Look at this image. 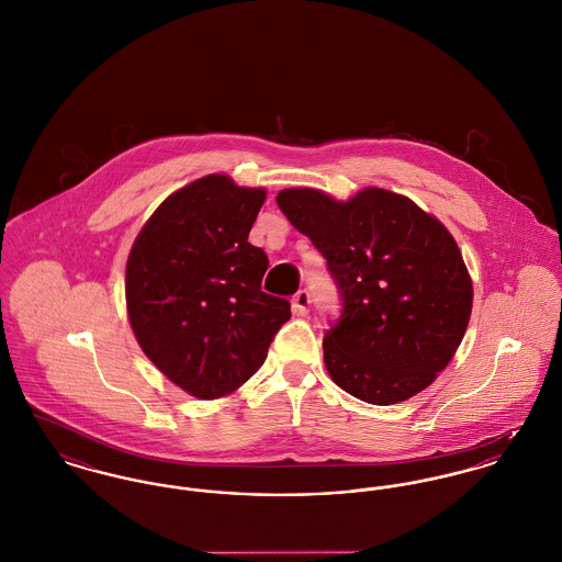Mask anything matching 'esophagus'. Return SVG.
I'll return each mask as SVG.
<instances>
[{
    "label": "esophagus",
    "mask_w": 562,
    "mask_h": 562,
    "mask_svg": "<svg viewBox=\"0 0 562 562\" xmlns=\"http://www.w3.org/2000/svg\"><path fill=\"white\" fill-rule=\"evenodd\" d=\"M310 303H312L310 293H307V291H299L297 295L293 297V312H295L297 316H305V314L310 312Z\"/></svg>",
    "instance_id": "34e87169"
}]
</instances>
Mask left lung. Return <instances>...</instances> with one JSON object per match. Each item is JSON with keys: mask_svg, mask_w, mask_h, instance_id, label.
I'll return each instance as SVG.
<instances>
[{"mask_svg": "<svg viewBox=\"0 0 562 562\" xmlns=\"http://www.w3.org/2000/svg\"><path fill=\"white\" fill-rule=\"evenodd\" d=\"M276 201L327 259L341 295V316L323 341L330 380L373 405L430 386L461 346L473 303L450 232L378 187L348 201L284 189Z\"/></svg>", "mask_w": 562, "mask_h": 562, "instance_id": "8db88e82", "label": "left lung"}]
</instances>
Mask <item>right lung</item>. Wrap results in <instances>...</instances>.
Instances as JSON below:
<instances>
[{
  "mask_svg": "<svg viewBox=\"0 0 562 562\" xmlns=\"http://www.w3.org/2000/svg\"><path fill=\"white\" fill-rule=\"evenodd\" d=\"M265 189L210 173L171 193L133 241L127 316L144 355L198 398L232 395L263 364L291 303L261 291L269 259L248 241Z\"/></svg>",
  "mask_w": 562,
  "mask_h": 562,
  "instance_id": "1",
  "label": "right lung"
}]
</instances>
